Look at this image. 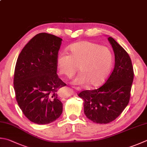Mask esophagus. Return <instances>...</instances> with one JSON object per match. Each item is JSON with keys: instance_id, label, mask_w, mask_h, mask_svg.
<instances>
[{"instance_id": "34e87169", "label": "esophagus", "mask_w": 147, "mask_h": 147, "mask_svg": "<svg viewBox=\"0 0 147 147\" xmlns=\"http://www.w3.org/2000/svg\"><path fill=\"white\" fill-rule=\"evenodd\" d=\"M73 88H74L75 90H77V91H80V90H81V88H79V87H76V86H74V87H73Z\"/></svg>"}]
</instances>
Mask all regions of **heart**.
<instances>
[{
	"label": "heart",
	"instance_id": "b5f03b06",
	"mask_svg": "<svg viewBox=\"0 0 147 147\" xmlns=\"http://www.w3.org/2000/svg\"><path fill=\"white\" fill-rule=\"evenodd\" d=\"M68 51L70 55L61 53L57 57V66L61 74L70 78L79 66L81 73L74 79L73 84L84 86L89 83L91 86H98L105 81L114 61L109 48L82 41L72 44Z\"/></svg>",
	"mask_w": 147,
	"mask_h": 147
}]
</instances>
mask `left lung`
<instances>
[{
    "mask_svg": "<svg viewBox=\"0 0 147 147\" xmlns=\"http://www.w3.org/2000/svg\"><path fill=\"white\" fill-rule=\"evenodd\" d=\"M115 53V65L105 84L79 94L86 117L96 123H108L120 116L129 104L134 71L129 54L113 38H108Z\"/></svg>",
    "mask_w": 147,
    "mask_h": 147,
    "instance_id": "left-lung-1",
    "label": "left lung"
}]
</instances>
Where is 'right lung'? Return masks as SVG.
Here are the masks:
<instances>
[{"label":"right lung","mask_w":147,"mask_h":147,"mask_svg":"<svg viewBox=\"0 0 147 147\" xmlns=\"http://www.w3.org/2000/svg\"><path fill=\"white\" fill-rule=\"evenodd\" d=\"M62 39L39 33L19 54L14 74L16 101L24 115L33 123L48 124L63 112L57 91L66 84L57 74V57Z\"/></svg>","instance_id":"obj_1"}]
</instances>
